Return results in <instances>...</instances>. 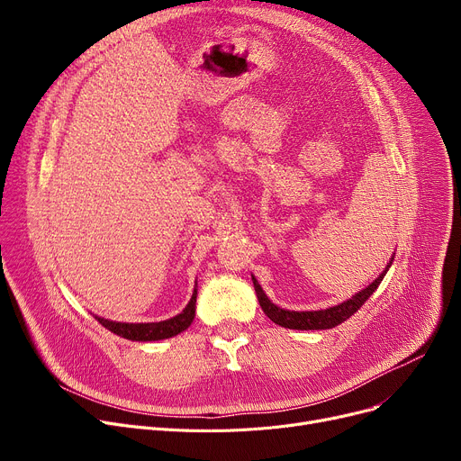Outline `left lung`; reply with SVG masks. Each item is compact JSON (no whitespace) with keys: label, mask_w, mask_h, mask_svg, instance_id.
Listing matches in <instances>:
<instances>
[{"label":"left lung","mask_w":461,"mask_h":461,"mask_svg":"<svg viewBox=\"0 0 461 461\" xmlns=\"http://www.w3.org/2000/svg\"><path fill=\"white\" fill-rule=\"evenodd\" d=\"M394 259V258H393ZM391 259V263H393ZM391 263L386 265V269L366 287L362 289V292H358L357 295H353L351 299L344 301L342 304L338 306H332V308H327V310H318V312H294V310H284V308H278L276 304H273L267 295L263 294V289L259 287V284L256 282V278L252 276L254 280V287H256V295H258V301H259V306L261 310L265 312V316H267L271 321H275L276 325L280 327H285V329H297V330H321V329H332L336 325L344 323L346 320H349L353 313L366 303V299L375 292V289L379 287L383 276L386 275V271H389Z\"/></svg>","instance_id":"left-lung-1"}]
</instances>
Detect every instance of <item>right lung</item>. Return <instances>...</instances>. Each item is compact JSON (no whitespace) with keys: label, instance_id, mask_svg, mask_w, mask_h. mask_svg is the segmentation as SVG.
<instances>
[{"label":"right lung","instance_id":"obj_1","mask_svg":"<svg viewBox=\"0 0 461 461\" xmlns=\"http://www.w3.org/2000/svg\"><path fill=\"white\" fill-rule=\"evenodd\" d=\"M196 295L198 292L194 289L190 303L181 313H177V316L172 320L158 321V323H117V321H108L104 318H96V316L95 320L108 330H112L113 334L127 338V340H136V342L164 340V338H172L190 327L194 316H196Z\"/></svg>","mask_w":461,"mask_h":461}]
</instances>
